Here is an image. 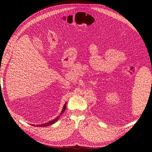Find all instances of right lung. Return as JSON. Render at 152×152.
I'll return each instance as SVG.
<instances>
[{"label": "right lung", "instance_id": "right-lung-1", "mask_svg": "<svg viewBox=\"0 0 152 152\" xmlns=\"http://www.w3.org/2000/svg\"><path fill=\"white\" fill-rule=\"evenodd\" d=\"M66 108V102L65 104H64V105L63 106V109H62V111H61V112L60 113L59 115H58L56 118H55L54 119H53V120H51V121H48V122L46 123V124H40V125H33V124L32 125H33V126H36V127H48V126H49V125H52V124H55V123H56V121H57L58 120H59V118H60V116L63 114V112H64V110H65Z\"/></svg>", "mask_w": 152, "mask_h": 152}]
</instances>
